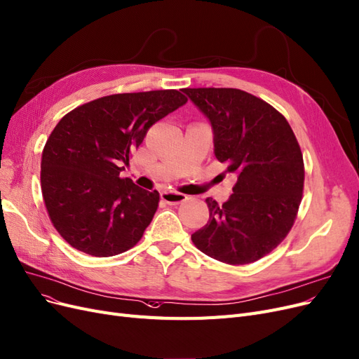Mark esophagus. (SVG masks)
I'll use <instances>...</instances> for the list:
<instances>
[{"label":"esophagus","mask_w":359,"mask_h":359,"mask_svg":"<svg viewBox=\"0 0 359 359\" xmlns=\"http://www.w3.org/2000/svg\"><path fill=\"white\" fill-rule=\"evenodd\" d=\"M187 199V196L178 193V191H163L162 193V201L166 202L168 205H178Z\"/></svg>","instance_id":"obj_1"}]
</instances>
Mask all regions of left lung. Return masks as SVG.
Masks as SVG:
<instances>
[{"label":"left lung","instance_id":"8db88e82","mask_svg":"<svg viewBox=\"0 0 359 359\" xmlns=\"http://www.w3.org/2000/svg\"><path fill=\"white\" fill-rule=\"evenodd\" d=\"M209 118L218 162L238 177L222 205L191 234L197 250L221 263L250 264L287 238L304 187L302 148L287 118L259 97L231 88L182 89Z\"/></svg>","mask_w":359,"mask_h":359}]
</instances>
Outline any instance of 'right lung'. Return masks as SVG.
<instances>
[{"label": "right lung", "instance_id": "right-lung-1", "mask_svg": "<svg viewBox=\"0 0 359 359\" xmlns=\"http://www.w3.org/2000/svg\"><path fill=\"white\" fill-rule=\"evenodd\" d=\"M187 102L180 90L117 93L69 111L41 156L48 218L72 248L111 257L137 245L160 202L120 172L156 121Z\"/></svg>", "mask_w": 359, "mask_h": 359}]
</instances>
